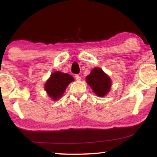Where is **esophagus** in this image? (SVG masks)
I'll return each instance as SVG.
<instances>
[{
    "mask_svg": "<svg viewBox=\"0 0 157 157\" xmlns=\"http://www.w3.org/2000/svg\"><path fill=\"white\" fill-rule=\"evenodd\" d=\"M75 78H76V79L77 81H80L81 79V76H79L78 74H76L75 75Z\"/></svg>",
    "mask_w": 157,
    "mask_h": 157,
    "instance_id": "esophagus-1",
    "label": "esophagus"
}]
</instances>
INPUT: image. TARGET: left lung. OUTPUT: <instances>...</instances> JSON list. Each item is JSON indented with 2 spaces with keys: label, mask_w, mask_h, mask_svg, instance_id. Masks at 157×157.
I'll list each match as a JSON object with an SVG mask.
<instances>
[{
  "label": "left lung",
  "mask_w": 157,
  "mask_h": 157,
  "mask_svg": "<svg viewBox=\"0 0 157 157\" xmlns=\"http://www.w3.org/2000/svg\"><path fill=\"white\" fill-rule=\"evenodd\" d=\"M86 82L94 93L98 96H104L110 90L111 81L109 77L100 68H94L86 76Z\"/></svg>",
  "instance_id": "obj_1"
}]
</instances>
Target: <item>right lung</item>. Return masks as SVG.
Instances as JSON below:
<instances>
[{
	"label": "right lung",
	"mask_w": 157,
	"mask_h": 157,
	"mask_svg": "<svg viewBox=\"0 0 157 157\" xmlns=\"http://www.w3.org/2000/svg\"><path fill=\"white\" fill-rule=\"evenodd\" d=\"M74 81V78L68 74L56 71L51 75L50 78L45 84L48 96L53 100L59 99L63 95L67 86Z\"/></svg>",
	"instance_id": "add662e5"
}]
</instances>
